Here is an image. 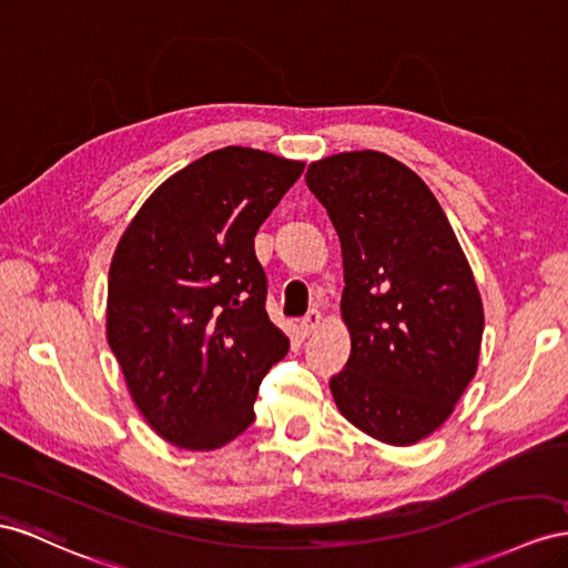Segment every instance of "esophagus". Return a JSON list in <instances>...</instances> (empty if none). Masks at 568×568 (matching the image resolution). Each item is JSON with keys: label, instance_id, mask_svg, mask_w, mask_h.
Here are the masks:
<instances>
[{"label": "esophagus", "instance_id": "1", "mask_svg": "<svg viewBox=\"0 0 568 568\" xmlns=\"http://www.w3.org/2000/svg\"><path fill=\"white\" fill-rule=\"evenodd\" d=\"M320 322H322V313L320 311H308V313L301 317L298 329H301V334L308 336V334H313L320 327Z\"/></svg>", "mask_w": 568, "mask_h": 568}]
</instances>
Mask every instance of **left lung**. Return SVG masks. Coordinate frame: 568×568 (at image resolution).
Here are the masks:
<instances>
[{
    "mask_svg": "<svg viewBox=\"0 0 568 568\" xmlns=\"http://www.w3.org/2000/svg\"><path fill=\"white\" fill-rule=\"evenodd\" d=\"M342 241L351 356L329 389L348 423L406 447L435 433L475 375L483 303L425 181L375 150L308 166Z\"/></svg>",
    "mask_w": 568,
    "mask_h": 568,
    "instance_id": "1",
    "label": "left lung"
}]
</instances>
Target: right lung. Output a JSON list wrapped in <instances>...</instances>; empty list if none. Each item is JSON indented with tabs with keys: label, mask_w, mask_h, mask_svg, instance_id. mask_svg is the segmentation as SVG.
<instances>
[{
	"label": "right lung",
	"mask_w": 568,
	"mask_h": 568,
	"mask_svg": "<svg viewBox=\"0 0 568 568\" xmlns=\"http://www.w3.org/2000/svg\"><path fill=\"white\" fill-rule=\"evenodd\" d=\"M303 162L229 145L166 179L112 257L106 342L152 430L217 449L255 420L253 402L288 339L265 311L255 234Z\"/></svg>",
	"instance_id": "obj_1"
}]
</instances>
